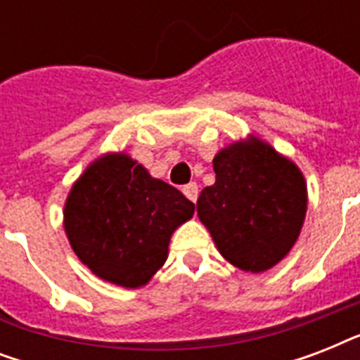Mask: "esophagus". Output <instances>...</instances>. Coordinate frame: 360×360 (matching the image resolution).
<instances>
[{
	"mask_svg": "<svg viewBox=\"0 0 360 360\" xmlns=\"http://www.w3.org/2000/svg\"><path fill=\"white\" fill-rule=\"evenodd\" d=\"M183 194H185L191 202H196L198 200V185L196 183H188V185L183 186Z\"/></svg>",
	"mask_w": 360,
	"mask_h": 360,
	"instance_id": "obj_1",
	"label": "esophagus"
}]
</instances>
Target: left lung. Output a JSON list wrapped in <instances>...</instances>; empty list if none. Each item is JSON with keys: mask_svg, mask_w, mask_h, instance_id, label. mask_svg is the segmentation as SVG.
<instances>
[{"mask_svg": "<svg viewBox=\"0 0 360 360\" xmlns=\"http://www.w3.org/2000/svg\"><path fill=\"white\" fill-rule=\"evenodd\" d=\"M214 185L198 198V217L222 256L263 273L288 256L307 214V183L290 158L250 136L213 158Z\"/></svg>", "mask_w": 360, "mask_h": 360, "instance_id": "obj_1", "label": "left lung"}]
</instances>
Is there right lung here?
<instances>
[{"mask_svg": "<svg viewBox=\"0 0 360 360\" xmlns=\"http://www.w3.org/2000/svg\"><path fill=\"white\" fill-rule=\"evenodd\" d=\"M196 205L141 164L108 153L86 168L65 202L72 250L98 278L141 288L168 257L169 237Z\"/></svg>", "mask_w": 360, "mask_h": 360, "instance_id": "obj_1", "label": "right lung"}]
</instances>
